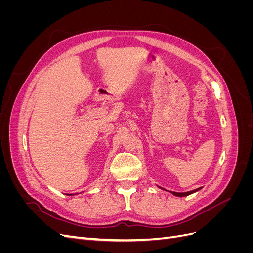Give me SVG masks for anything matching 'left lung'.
Listing matches in <instances>:
<instances>
[{"mask_svg": "<svg viewBox=\"0 0 253 253\" xmlns=\"http://www.w3.org/2000/svg\"><path fill=\"white\" fill-rule=\"evenodd\" d=\"M201 188H198V189H195V190H193V191H189V192H183V193H178V192H172L174 195H176V196H187V195H189V194H192L193 192H196V191H198L200 190Z\"/></svg>", "mask_w": 253, "mask_h": 253, "instance_id": "1", "label": "left lung"}]
</instances>
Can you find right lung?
Instances as JSON below:
<instances>
[{"label":"right lung","mask_w":253,"mask_h":253,"mask_svg":"<svg viewBox=\"0 0 253 253\" xmlns=\"http://www.w3.org/2000/svg\"><path fill=\"white\" fill-rule=\"evenodd\" d=\"M68 195H72V194H68Z\"/></svg>","instance_id":"right-lung-1"}]
</instances>
